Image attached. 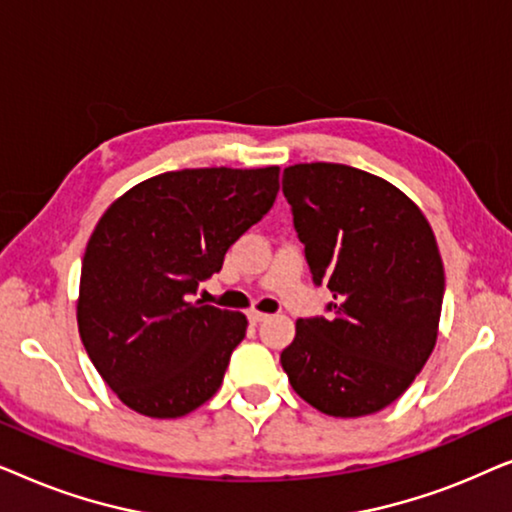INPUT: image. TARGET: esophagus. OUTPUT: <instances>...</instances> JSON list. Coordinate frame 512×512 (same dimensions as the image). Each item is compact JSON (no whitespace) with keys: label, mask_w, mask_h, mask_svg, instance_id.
Returning a JSON list of instances; mask_svg holds the SVG:
<instances>
[{"label":"esophagus","mask_w":512,"mask_h":512,"mask_svg":"<svg viewBox=\"0 0 512 512\" xmlns=\"http://www.w3.org/2000/svg\"><path fill=\"white\" fill-rule=\"evenodd\" d=\"M247 317H249L251 324H261V321L268 319V314H265V312H258V310H249Z\"/></svg>","instance_id":"34e87169"}]
</instances>
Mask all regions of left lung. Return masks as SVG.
I'll return each mask as SVG.
<instances>
[{
  "instance_id": "1",
  "label": "left lung",
  "mask_w": 512,
  "mask_h": 512,
  "mask_svg": "<svg viewBox=\"0 0 512 512\" xmlns=\"http://www.w3.org/2000/svg\"><path fill=\"white\" fill-rule=\"evenodd\" d=\"M282 191L333 314L298 319L279 361L293 391L324 415H373L436 347L445 291L436 235L408 195L356 167L291 165Z\"/></svg>"
}]
</instances>
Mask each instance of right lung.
I'll use <instances>...</instances> for the list:
<instances>
[{
  "label": "right lung",
  "instance_id": "add662e5",
  "mask_svg": "<svg viewBox=\"0 0 512 512\" xmlns=\"http://www.w3.org/2000/svg\"><path fill=\"white\" fill-rule=\"evenodd\" d=\"M277 191V165L165 172L132 186L97 221L76 321L97 373L130 410L177 419L219 391L247 317L191 296L270 212Z\"/></svg>",
  "mask_w": 512,
  "mask_h": 512
}]
</instances>
